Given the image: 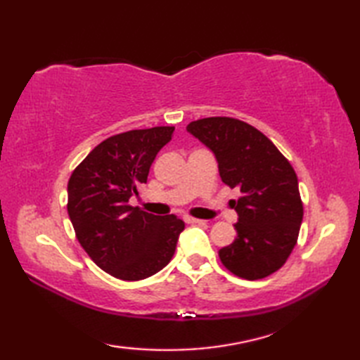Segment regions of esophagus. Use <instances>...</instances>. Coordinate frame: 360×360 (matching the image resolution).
<instances>
[{"instance_id":"1","label":"esophagus","mask_w":360,"mask_h":360,"mask_svg":"<svg viewBox=\"0 0 360 360\" xmlns=\"http://www.w3.org/2000/svg\"><path fill=\"white\" fill-rule=\"evenodd\" d=\"M184 221L187 224H205V221L198 219V218H192V217H184Z\"/></svg>"}]
</instances>
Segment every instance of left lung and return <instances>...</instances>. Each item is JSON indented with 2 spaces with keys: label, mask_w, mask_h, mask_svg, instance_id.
Returning a JSON list of instances; mask_svg holds the SVG:
<instances>
[{
  "label": "left lung",
  "mask_w": 360,
  "mask_h": 360,
  "mask_svg": "<svg viewBox=\"0 0 360 360\" xmlns=\"http://www.w3.org/2000/svg\"><path fill=\"white\" fill-rule=\"evenodd\" d=\"M187 131L213 153L224 184L241 193L233 204L236 240L219 249L221 263L246 280L278 271L295 246L303 219L292 165L246 122L207 117L190 122Z\"/></svg>",
  "instance_id": "left-lung-1"
}]
</instances>
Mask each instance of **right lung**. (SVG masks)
<instances>
[{
	"label": "right lung",
	"mask_w": 360,
	"mask_h": 360,
	"mask_svg": "<svg viewBox=\"0 0 360 360\" xmlns=\"http://www.w3.org/2000/svg\"><path fill=\"white\" fill-rule=\"evenodd\" d=\"M174 127L133 129L98 143L68 182V213L91 259L110 275L136 281L170 262L184 221L158 217L128 204L145 184Z\"/></svg>",
	"instance_id": "right-lung-1"
}]
</instances>
